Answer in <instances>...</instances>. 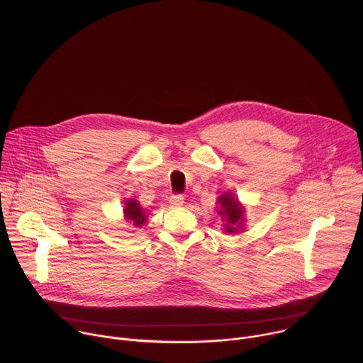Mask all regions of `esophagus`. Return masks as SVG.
<instances>
[{
	"instance_id": "obj_1",
	"label": "esophagus",
	"mask_w": 363,
	"mask_h": 363,
	"mask_svg": "<svg viewBox=\"0 0 363 363\" xmlns=\"http://www.w3.org/2000/svg\"><path fill=\"white\" fill-rule=\"evenodd\" d=\"M169 202H171L172 206H181V205L184 203V195H181V194L172 195V196L169 198Z\"/></svg>"
}]
</instances>
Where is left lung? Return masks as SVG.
<instances>
[{
  "label": "left lung",
  "mask_w": 363,
  "mask_h": 363,
  "mask_svg": "<svg viewBox=\"0 0 363 363\" xmlns=\"http://www.w3.org/2000/svg\"><path fill=\"white\" fill-rule=\"evenodd\" d=\"M217 202L220 203L218 214L225 221V224H224L225 233H228V234L238 233L241 230V225L244 224L242 205L238 202V199L231 192L221 195Z\"/></svg>",
  "instance_id": "8db88e82"
}]
</instances>
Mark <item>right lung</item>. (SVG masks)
<instances>
[{
    "label": "right lung",
    "mask_w": 363,
    "mask_h": 363,
    "mask_svg": "<svg viewBox=\"0 0 363 363\" xmlns=\"http://www.w3.org/2000/svg\"><path fill=\"white\" fill-rule=\"evenodd\" d=\"M123 214H125V218L132 223L135 227H142L147 217L143 211V208L140 206V203L136 201V199H128L125 201V208H123Z\"/></svg>",
    "instance_id": "obj_1"
}]
</instances>
